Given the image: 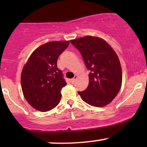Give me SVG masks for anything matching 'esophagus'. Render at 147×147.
<instances>
[{
    "label": "esophagus",
    "mask_w": 147,
    "mask_h": 147,
    "mask_svg": "<svg viewBox=\"0 0 147 147\" xmlns=\"http://www.w3.org/2000/svg\"><path fill=\"white\" fill-rule=\"evenodd\" d=\"M77 78H78V76H77V75H75V77H74L73 78H72V79H71V82H72V83H75V80H76V79H77Z\"/></svg>",
    "instance_id": "1"
}]
</instances>
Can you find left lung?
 Segmentation results:
<instances>
[{"label":"left lung","mask_w":147,"mask_h":147,"mask_svg":"<svg viewBox=\"0 0 147 147\" xmlns=\"http://www.w3.org/2000/svg\"><path fill=\"white\" fill-rule=\"evenodd\" d=\"M70 43L82 55L90 70L87 88L78 92L87 104L102 107L110 104L121 88L122 72L117 54L109 43L99 37L86 36Z\"/></svg>","instance_id":"left-lung-1"}]
</instances>
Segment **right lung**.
<instances>
[{
  "label": "right lung",
  "instance_id": "obj_1",
  "mask_svg": "<svg viewBox=\"0 0 147 147\" xmlns=\"http://www.w3.org/2000/svg\"><path fill=\"white\" fill-rule=\"evenodd\" d=\"M69 41H51L36 49L22 70L21 88L27 102L34 109L52 110L61 98V90L66 86L57 59L68 48Z\"/></svg>",
  "mask_w": 147,
  "mask_h": 147
}]
</instances>
